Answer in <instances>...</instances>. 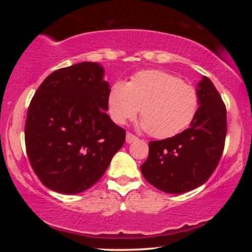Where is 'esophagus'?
<instances>
[{
	"mask_svg": "<svg viewBox=\"0 0 252 252\" xmlns=\"http://www.w3.org/2000/svg\"><path fill=\"white\" fill-rule=\"evenodd\" d=\"M137 140H138L137 136L131 134V132H126V142L131 143V142H135V141H137Z\"/></svg>",
	"mask_w": 252,
	"mask_h": 252,
	"instance_id": "obj_1",
	"label": "esophagus"
}]
</instances>
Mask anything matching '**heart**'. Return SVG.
<instances>
[{
  "label": "heart",
  "mask_w": 252,
  "mask_h": 252,
  "mask_svg": "<svg viewBox=\"0 0 252 252\" xmlns=\"http://www.w3.org/2000/svg\"><path fill=\"white\" fill-rule=\"evenodd\" d=\"M200 94L192 84L163 70L136 72L124 84H112L108 94V112L116 124L137 115L141 126L156 138H170L186 130L198 115Z\"/></svg>",
  "instance_id": "heart-1"
}]
</instances>
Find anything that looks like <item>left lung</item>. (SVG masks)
<instances>
[{"mask_svg": "<svg viewBox=\"0 0 252 252\" xmlns=\"http://www.w3.org/2000/svg\"><path fill=\"white\" fill-rule=\"evenodd\" d=\"M200 108L181 134L149 142V155L141 172L155 189L181 194L205 184L222 155L226 137V108L207 77L199 82Z\"/></svg>", "mask_w": 252, "mask_h": 252, "instance_id": "obj_1", "label": "left lung"}]
</instances>
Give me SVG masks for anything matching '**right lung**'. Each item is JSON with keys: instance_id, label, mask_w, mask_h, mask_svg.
<instances>
[{"instance_id": "add662e5", "label": "right lung", "mask_w": 252, "mask_h": 252, "mask_svg": "<svg viewBox=\"0 0 252 252\" xmlns=\"http://www.w3.org/2000/svg\"><path fill=\"white\" fill-rule=\"evenodd\" d=\"M97 63L59 68L32 98L25 143L32 168L47 189L76 194L102 178L122 148L126 130L110 120L109 83Z\"/></svg>"}]
</instances>
